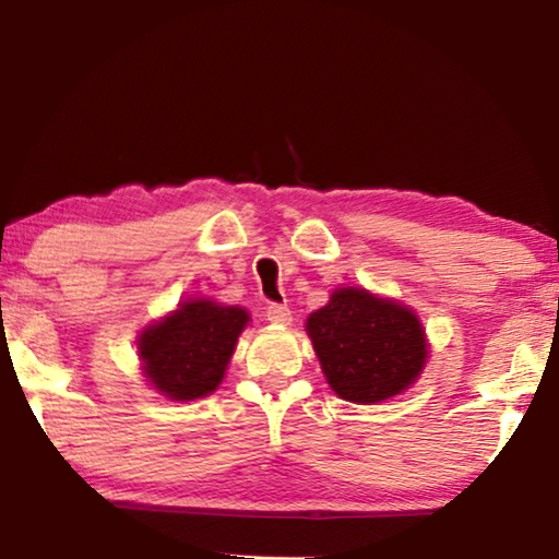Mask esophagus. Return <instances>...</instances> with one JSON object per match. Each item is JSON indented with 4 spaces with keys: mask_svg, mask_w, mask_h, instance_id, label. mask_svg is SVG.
Wrapping results in <instances>:
<instances>
[{
    "mask_svg": "<svg viewBox=\"0 0 559 559\" xmlns=\"http://www.w3.org/2000/svg\"><path fill=\"white\" fill-rule=\"evenodd\" d=\"M266 320L274 325H289V320H293V312H289L287 305H277L272 302L270 308H266Z\"/></svg>",
    "mask_w": 559,
    "mask_h": 559,
    "instance_id": "1",
    "label": "esophagus"
}]
</instances>
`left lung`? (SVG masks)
I'll return each mask as SVG.
<instances>
[{
  "label": "left lung",
  "instance_id": "left-lung-1",
  "mask_svg": "<svg viewBox=\"0 0 559 559\" xmlns=\"http://www.w3.org/2000/svg\"><path fill=\"white\" fill-rule=\"evenodd\" d=\"M328 386L341 400L377 404L407 392L430 358L423 320L409 305L364 287H338L305 323Z\"/></svg>",
  "mask_w": 559,
  "mask_h": 559
}]
</instances>
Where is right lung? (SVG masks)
<instances>
[{
	"label": "right lung",
	"mask_w": 559,
	"mask_h": 559,
	"mask_svg": "<svg viewBox=\"0 0 559 559\" xmlns=\"http://www.w3.org/2000/svg\"><path fill=\"white\" fill-rule=\"evenodd\" d=\"M249 310L190 297L136 335L142 377L173 402H193L213 394L226 377L236 341L249 325Z\"/></svg>",
	"instance_id": "1"
}]
</instances>
